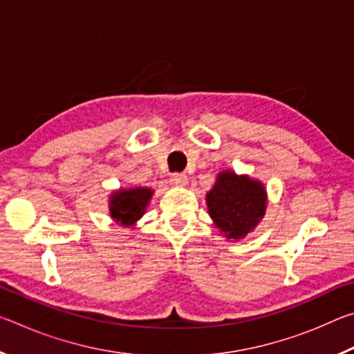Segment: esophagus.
<instances>
[{"instance_id": "esophagus-1", "label": "esophagus", "mask_w": 354, "mask_h": 354, "mask_svg": "<svg viewBox=\"0 0 354 354\" xmlns=\"http://www.w3.org/2000/svg\"><path fill=\"white\" fill-rule=\"evenodd\" d=\"M170 183L173 185H178V187H183V185L187 184V176L184 173H173L170 178Z\"/></svg>"}]
</instances>
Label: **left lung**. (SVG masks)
I'll return each mask as SVG.
<instances>
[{"instance_id":"left-lung-1","label":"left lung","mask_w":354,"mask_h":354,"mask_svg":"<svg viewBox=\"0 0 354 354\" xmlns=\"http://www.w3.org/2000/svg\"><path fill=\"white\" fill-rule=\"evenodd\" d=\"M206 205L215 226L227 239H243L262 220L267 207L263 184L234 171L218 173L207 192Z\"/></svg>"}]
</instances>
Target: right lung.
Segmentation results:
<instances>
[{
	"label": "right lung",
	"instance_id": "add662e5",
	"mask_svg": "<svg viewBox=\"0 0 354 354\" xmlns=\"http://www.w3.org/2000/svg\"><path fill=\"white\" fill-rule=\"evenodd\" d=\"M153 196L148 187H133L115 190L109 198V214L117 223L123 226H134L147 211Z\"/></svg>",
	"mask_w": 354,
	"mask_h": 354
}]
</instances>
